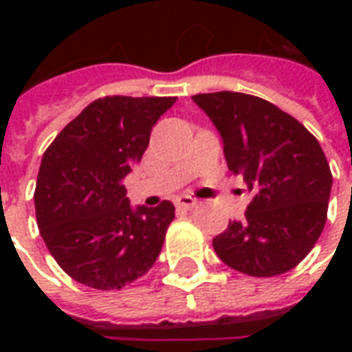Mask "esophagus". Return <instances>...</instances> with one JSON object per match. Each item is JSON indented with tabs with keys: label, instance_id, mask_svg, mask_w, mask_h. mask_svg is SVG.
Returning a JSON list of instances; mask_svg holds the SVG:
<instances>
[{
	"label": "esophagus",
	"instance_id": "1",
	"mask_svg": "<svg viewBox=\"0 0 352 352\" xmlns=\"http://www.w3.org/2000/svg\"><path fill=\"white\" fill-rule=\"evenodd\" d=\"M175 206L179 207V209H194V207L198 206V199L192 198L188 194H183V196H179V198L175 199Z\"/></svg>",
	"mask_w": 352,
	"mask_h": 352
}]
</instances>
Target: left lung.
<instances>
[{
    "label": "left lung",
    "instance_id": "obj_1",
    "mask_svg": "<svg viewBox=\"0 0 352 352\" xmlns=\"http://www.w3.org/2000/svg\"><path fill=\"white\" fill-rule=\"evenodd\" d=\"M224 145L228 169L252 192L243 221L213 239L219 258L252 277L290 272L326 224L332 173L313 133L270 101L241 92L192 96Z\"/></svg>",
    "mask_w": 352,
    "mask_h": 352
}]
</instances>
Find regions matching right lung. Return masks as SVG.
I'll return each mask as SVG.
<instances>
[{
    "label": "right lung",
    "mask_w": 352,
    "mask_h": 352,
    "mask_svg": "<svg viewBox=\"0 0 352 352\" xmlns=\"http://www.w3.org/2000/svg\"><path fill=\"white\" fill-rule=\"evenodd\" d=\"M177 98L92 101L45 151L35 214L50 254L69 277L118 290L158 258L175 207L130 206L122 179L141 162L151 130Z\"/></svg>",
    "instance_id": "1"
}]
</instances>
